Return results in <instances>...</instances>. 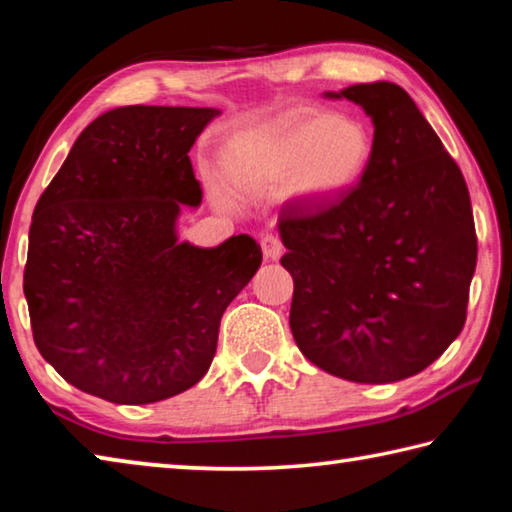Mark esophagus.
<instances>
[{"label":"esophagus","instance_id":"1","mask_svg":"<svg viewBox=\"0 0 512 512\" xmlns=\"http://www.w3.org/2000/svg\"><path fill=\"white\" fill-rule=\"evenodd\" d=\"M259 244H262V250H264V257L266 259H277V257L282 255V250H284L280 237L271 235V232H266V235L262 237V241H259Z\"/></svg>","mask_w":512,"mask_h":512}]
</instances>
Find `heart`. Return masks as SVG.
<instances>
[{
	"label": "heart",
	"instance_id": "1",
	"mask_svg": "<svg viewBox=\"0 0 512 512\" xmlns=\"http://www.w3.org/2000/svg\"><path fill=\"white\" fill-rule=\"evenodd\" d=\"M372 137L354 119L300 112L246 135L225 155V176L244 194L282 192L320 205L359 183Z\"/></svg>",
	"mask_w": 512,
	"mask_h": 512
}]
</instances>
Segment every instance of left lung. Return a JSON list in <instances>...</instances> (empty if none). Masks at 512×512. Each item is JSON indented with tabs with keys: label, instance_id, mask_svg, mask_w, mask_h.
Listing matches in <instances>:
<instances>
[{
	"label": "left lung",
	"instance_id": "1",
	"mask_svg": "<svg viewBox=\"0 0 512 512\" xmlns=\"http://www.w3.org/2000/svg\"><path fill=\"white\" fill-rule=\"evenodd\" d=\"M325 97L361 106L375 137L359 185L329 203H289L277 219L293 277L291 334L329 375L391 384L436 361L465 325L476 268L470 192L400 85Z\"/></svg>",
	"mask_w": 512,
	"mask_h": 512
}]
</instances>
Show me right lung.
Here are the masks:
<instances>
[{"label": "right lung", "instance_id": "1", "mask_svg": "<svg viewBox=\"0 0 512 512\" xmlns=\"http://www.w3.org/2000/svg\"><path fill=\"white\" fill-rule=\"evenodd\" d=\"M216 108L124 106L79 135L29 230L24 296L42 359L115 404L167 400L201 381L219 325L262 264L248 235L178 239L203 201L189 151Z\"/></svg>", "mask_w": 512, "mask_h": 512}]
</instances>
